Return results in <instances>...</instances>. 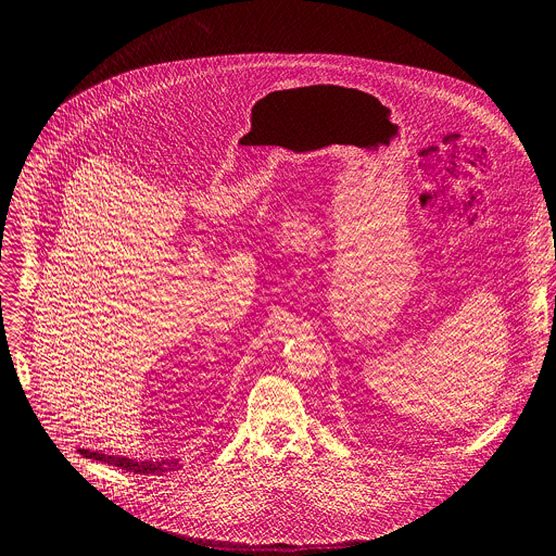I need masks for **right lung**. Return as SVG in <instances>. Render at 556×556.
<instances>
[{"label": "right lung", "mask_w": 556, "mask_h": 556, "mask_svg": "<svg viewBox=\"0 0 556 556\" xmlns=\"http://www.w3.org/2000/svg\"><path fill=\"white\" fill-rule=\"evenodd\" d=\"M84 457L88 459H97V462H105L110 466H118L123 470L129 472H140V475H163L169 470H178L180 466V457H161V459H129L123 455H108V453H99V451H90V448H78Z\"/></svg>", "instance_id": "add662e5"}]
</instances>
